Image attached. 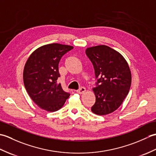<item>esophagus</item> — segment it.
Here are the masks:
<instances>
[{"mask_svg":"<svg viewBox=\"0 0 156 156\" xmlns=\"http://www.w3.org/2000/svg\"><path fill=\"white\" fill-rule=\"evenodd\" d=\"M86 88H84V87H81L80 89H79V90H76V92H77V93H78V94H84V92H86Z\"/></svg>","mask_w":156,"mask_h":156,"instance_id":"1","label":"esophagus"}]
</instances>
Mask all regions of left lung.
Masks as SVG:
<instances>
[{
	"mask_svg": "<svg viewBox=\"0 0 156 156\" xmlns=\"http://www.w3.org/2000/svg\"><path fill=\"white\" fill-rule=\"evenodd\" d=\"M86 54L94 69L96 102L91 111L98 115L110 114L120 107L129 93L131 74L123 56L108 46L88 48Z\"/></svg>",
	"mask_w": 156,
	"mask_h": 156,
	"instance_id": "left-lung-1",
	"label": "left lung"
}]
</instances>
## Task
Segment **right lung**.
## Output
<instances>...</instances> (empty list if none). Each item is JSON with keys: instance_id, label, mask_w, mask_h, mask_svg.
Listing matches in <instances>:
<instances>
[{"instance_id": "obj_1", "label": "right lung", "mask_w": 156, "mask_h": 156, "mask_svg": "<svg viewBox=\"0 0 156 156\" xmlns=\"http://www.w3.org/2000/svg\"><path fill=\"white\" fill-rule=\"evenodd\" d=\"M73 48L59 44L43 45L35 49L25 63L23 82L26 90L33 101L45 111H58L70 95L57 84V80L60 76V59Z\"/></svg>"}]
</instances>
